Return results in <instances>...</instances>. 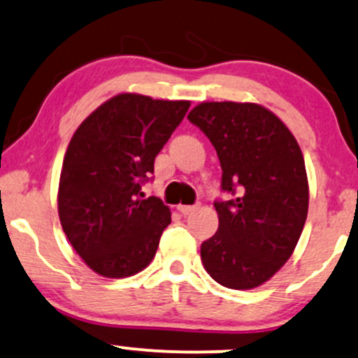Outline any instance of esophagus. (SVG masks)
Returning a JSON list of instances; mask_svg holds the SVG:
<instances>
[{"label":"esophagus","instance_id":"obj_1","mask_svg":"<svg viewBox=\"0 0 358 358\" xmlns=\"http://www.w3.org/2000/svg\"><path fill=\"white\" fill-rule=\"evenodd\" d=\"M176 208H178V212L182 215H188V213L195 212V210L198 208V205H178Z\"/></svg>","mask_w":358,"mask_h":358}]
</instances>
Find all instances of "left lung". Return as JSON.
Wrapping results in <instances>:
<instances>
[{"instance_id":"8db88e82","label":"left lung","mask_w":358,"mask_h":358,"mask_svg":"<svg viewBox=\"0 0 358 358\" xmlns=\"http://www.w3.org/2000/svg\"><path fill=\"white\" fill-rule=\"evenodd\" d=\"M212 141L222 165L215 200L218 230L201 243V262L215 282L255 288L282 268L302 235L308 182L302 150L272 111L255 103L212 101L188 115Z\"/></svg>"}]
</instances>
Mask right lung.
<instances>
[{
  "label": "right lung",
  "instance_id": "add662e5",
  "mask_svg": "<svg viewBox=\"0 0 358 358\" xmlns=\"http://www.w3.org/2000/svg\"><path fill=\"white\" fill-rule=\"evenodd\" d=\"M188 108L190 101L123 93L73 135L59 176V222L76 253L103 277H130L153 260L171 213L141 187Z\"/></svg>",
  "mask_w": 358,
  "mask_h": 358
}]
</instances>
